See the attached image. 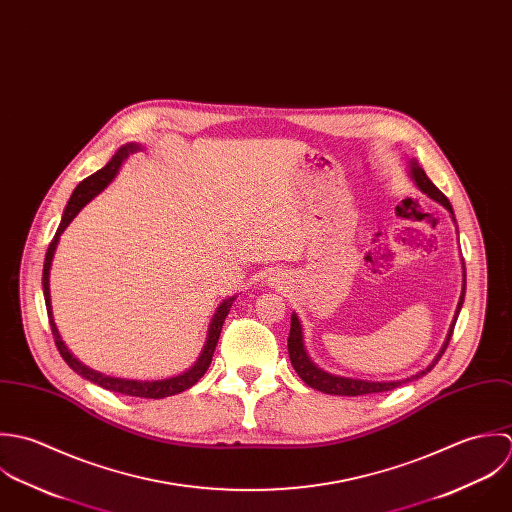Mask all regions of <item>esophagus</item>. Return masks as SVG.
<instances>
[{"label": "esophagus", "mask_w": 512, "mask_h": 512, "mask_svg": "<svg viewBox=\"0 0 512 512\" xmlns=\"http://www.w3.org/2000/svg\"><path fill=\"white\" fill-rule=\"evenodd\" d=\"M273 281H275V279H273ZM273 285H275V283H273Z\"/></svg>", "instance_id": "34e87169"}]
</instances>
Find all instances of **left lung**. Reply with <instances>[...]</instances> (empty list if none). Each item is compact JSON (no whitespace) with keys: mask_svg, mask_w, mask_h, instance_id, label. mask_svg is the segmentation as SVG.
Returning <instances> with one entry per match:
<instances>
[{"mask_svg":"<svg viewBox=\"0 0 512 512\" xmlns=\"http://www.w3.org/2000/svg\"><path fill=\"white\" fill-rule=\"evenodd\" d=\"M409 176L411 180L415 182V186L427 194L431 200H435L437 204L443 205L453 221H455V213H453V207L449 204V200L433 186V182L425 176V172L419 168V164L415 160L409 162ZM463 299H465V263H463V289H461V297H459V303H457V310H455V316H453V322L449 326V332H447V338L439 350V354L435 356V360L421 372H417L415 376H409L406 380H396V382H368V380H354V378H344V376H334V374H328L324 370H320L308 356L307 348H305V340H303V326H301V320L297 314H291V334H289V358H291V364L295 368V372L301 376V380L318 390V392H324V394H332V396H364V394H378V392H388V390H394L406 382L411 380H417L421 376H425L427 372H431V368L439 362V358L443 356V352L447 350V344L451 340V334H453V328H455V322H457V316L461 312L463 307Z\"/></svg>","mask_w":512,"mask_h":512,"instance_id":"8db88e82","label":"left lung"}]
</instances>
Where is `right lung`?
Returning <instances> with one entry per match:
<instances>
[{
  "mask_svg": "<svg viewBox=\"0 0 512 512\" xmlns=\"http://www.w3.org/2000/svg\"><path fill=\"white\" fill-rule=\"evenodd\" d=\"M140 146L138 144H126L122 146L114 156L112 160L104 166L103 170L95 172L93 176H89L87 180H83L69 204L63 211V217H61V223L57 227V233L53 237V241L49 243V249H47V255H45V265H43V297H45V307H47V314H49V324H51V332H53V338H55V344H57V350L59 354L63 356V360L79 374L83 376L85 380L101 386L104 390H110V392H116V394H124V396H134V398H148V400H160V398H168V396H174V394H180L188 388H192L211 364V358H213V352H215V346H217V340H219V334H221V328H223V322H225V316L229 314V308L235 303L237 297H231V299H225L211 318L209 322V328H207V338H205L204 350L198 358V362L186 370L184 374L180 376H174V378H166V380H154V382H142V380H124V378H112V376H104L101 372H95L91 370L89 366H85L83 362H79L71 352L69 348L65 346V342L61 340V334L57 330V324L53 320V310H51V293H49V271H51V263H53V255H55V249H57V243H59V237L61 233L67 229V225L77 217V213L89 204L95 196H99L103 192L104 188L114 180V176L118 174L122 162L128 158V154H132L134 150H138Z\"/></svg>",
  "mask_w": 512,
  "mask_h": 512,
  "instance_id": "right-lung-1",
  "label": "right lung"
}]
</instances>
